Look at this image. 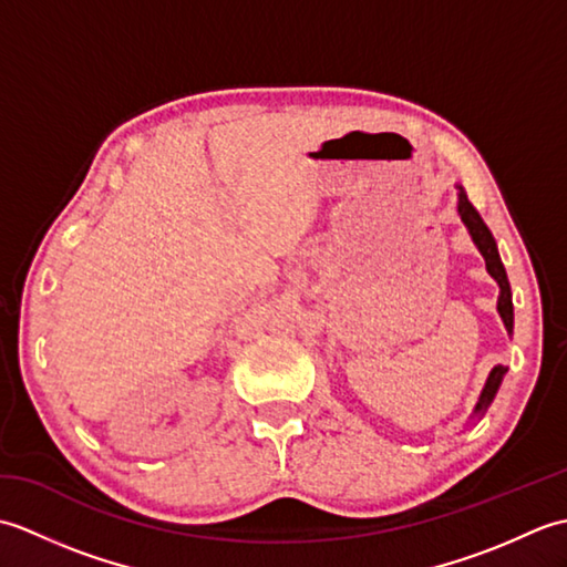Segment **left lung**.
<instances>
[{
	"label": "left lung",
	"mask_w": 567,
	"mask_h": 567,
	"mask_svg": "<svg viewBox=\"0 0 567 567\" xmlns=\"http://www.w3.org/2000/svg\"><path fill=\"white\" fill-rule=\"evenodd\" d=\"M457 189V214H461V221L465 224L470 238H473L475 248L480 250V256L485 258V268L489 272V277H495V282L499 285V297H497V311L502 317V323L504 329H507V333L512 336L514 333V305H512V287H509V277H507V270H504V262L499 258V250H497V240L495 236H492V231L487 228V224L483 221V216L477 214V209L470 204L467 195L463 185H455ZM507 365H495L489 370L487 375V382L483 392H480L477 396V404L473 409V414H470V419H483L485 412L489 409V404L495 402V396L502 388V380L504 375H507Z\"/></svg>",
	"instance_id": "obj_1"
}]
</instances>
